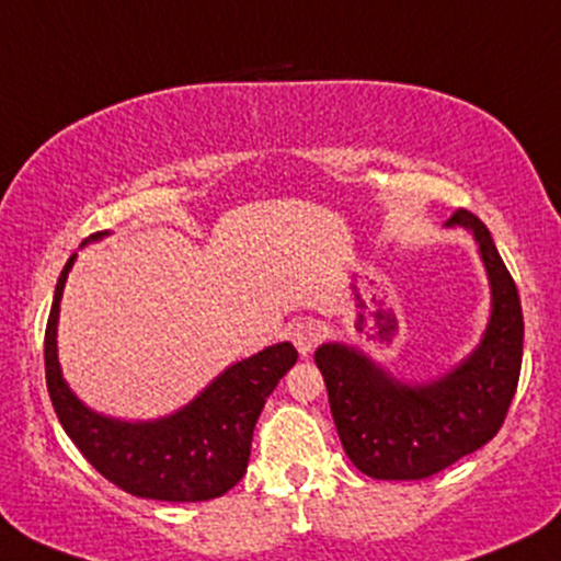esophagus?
<instances>
[{
	"mask_svg": "<svg viewBox=\"0 0 561 561\" xmlns=\"http://www.w3.org/2000/svg\"><path fill=\"white\" fill-rule=\"evenodd\" d=\"M287 334L295 343V347H298L300 356H308V353H311L319 343V330L313 324H308V321H293Z\"/></svg>",
	"mask_w": 561,
	"mask_h": 561,
	"instance_id": "1",
	"label": "esophagus"
}]
</instances>
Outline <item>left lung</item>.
<instances>
[{
  "instance_id": "1",
  "label": "left lung",
  "mask_w": 561,
  "mask_h": 561,
  "mask_svg": "<svg viewBox=\"0 0 561 561\" xmlns=\"http://www.w3.org/2000/svg\"><path fill=\"white\" fill-rule=\"evenodd\" d=\"M446 227L472 231L491 282V319L480 345L433 382H401L356 347L313 353L347 459L375 480H424L485 446L512 405L523 366L525 321L517 285L491 231L459 208Z\"/></svg>"
}]
</instances>
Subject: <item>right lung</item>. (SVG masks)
I'll use <instances>...</instances> for the list:
<instances>
[{"label": "right lung", "mask_w": 561, "mask_h": 561, "mask_svg": "<svg viewBox=\"0 0 561 561\" xmlns=\"http://www.w3.org/2000/svg\"><path fill=\"white\" fill-rule=\"evenodd\" d=\"M102 234H94L92 240ZM76 253L55 287L44 332V366L55 414L96 472L139 499L210 501L242 480L250 443L266 398L298 362L293 343H279L231 364L184 409L156 422H121L83 405L57 362V317Z\"/></svg>", "instance_id": "add662e5"}]
</instances>
